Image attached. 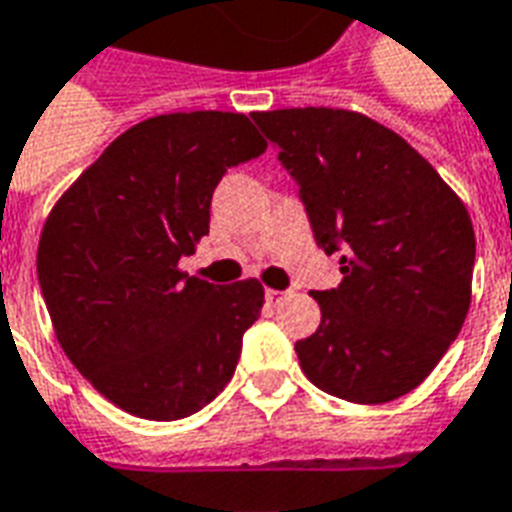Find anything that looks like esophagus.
<instances>
[{"mask_svg":"<svg viewBox=\"0 0 512 512\" xmlns=\"http://www.w3.org/2000/svg\"><path fill=\"white\" fill-rule=\"evenodd\" d=\"M285 295L287 293H282V290H266V301L271 306H276V304H282V301H285Z\"/></svg>","mask_w":512,"mask_h":512,"instance_id":"34e87169","label":"esophagus"}]
</instances>
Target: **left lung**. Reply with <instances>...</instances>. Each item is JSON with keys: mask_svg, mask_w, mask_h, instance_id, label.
<instances>
[{"mask_svg": "<svg viewBox=\"0 0 512 512\" xmlns=\"http://www.w3.org/2000/svg\"><path fill=\"white\" fill-rule=\"evenodd\" d=\"M298 184L342 282L312 290L320 328L295 342L320 391L382 404L418 388L469 312L475 230L464 203L396 132L333 108L252 113Z\"/></svg>", "mask_w": 512, "mask_h": 512, "instance_id": "left-lung-1", "label": "left lung"}]
</instances>
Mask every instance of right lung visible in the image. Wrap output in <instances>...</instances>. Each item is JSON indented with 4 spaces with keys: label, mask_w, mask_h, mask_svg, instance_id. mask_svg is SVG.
<instances>
[{
    "label": "right lung",
    "mask_w": 512,
    "mask_h": 512,
    "mask_svg": "<svg viewBox=\"0 0 512 512\" xmlns=\"http://www.w3.org/2000/svg\"><path fill=\"white\" fill-rule=\"evenodd\" d=\"M266 151L244 113H165L113 140L45 222L37 279L75 369L130 415L179 420L236 372L263 309L255 279L179 271L227 173Z\"/></svg>",
    "instance_id": "obj_1"
}]
</instances>
